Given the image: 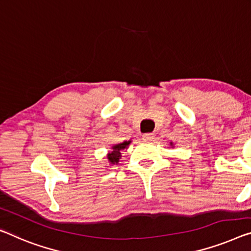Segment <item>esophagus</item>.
Returning a JSON list of instances; mask_svg holds the SVG:
<instances>
[{
  "instance_id": "34e87169",
  "label": "esophagus",
  "mask_w": 251,
  "mask_h": 251,
  "mask_svg": "<svg viewBox=\"0 0 251 251\" xmlns=\"http://www.w3.org/2000/svg\"><path fill=\"white\" fill-rule=\"evenodd\" d=\"M143 141H147V142H150V141H153V138H154V134L152 133H147V134H143Z\"/></svg>"
}]
</instances>
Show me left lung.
I'll list each match as a JSON object with an SVG mask.
<instances>
[{
    "label": "left lung",
    "instance_id": "1",
    "mask_svg": "<svg viewBox=\"0 0 251 251\" xmlns=\"http://www.w3.org/2000/svg\"><path fill=\"white\" fill-rule=\"evenodd\" d=\"M170 147L174 148V143H173V142H170Z\"/></svg>",
    "mask_w": 251,
    "mask_h": 251
}]
</instances>
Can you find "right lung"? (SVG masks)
<instances>
[{
	"label": "right lung",
	"mask_w": 251,
	"mask_h": 251,
	"mask_svg": "<svg viewBox=\"0 0 251 251\" xmlns=\"http://www.w3.org/2000/svg\"><path fill=\"white\" fill-rule=\"evenodd\" d=\"M132 143V140L124 141L123 143L115 144L111 147V151L107 154V160L109 166H116V164L119 163V160L122 158V151L123 150H126L128 148V145Z\"/></svg>",
	"instance_id": "1"
}]
</instances>
